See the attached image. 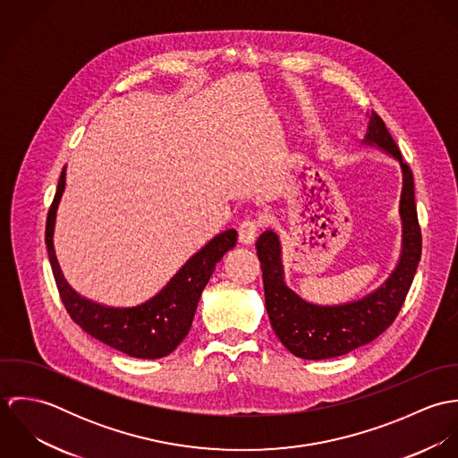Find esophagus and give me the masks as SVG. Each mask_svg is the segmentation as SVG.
<instances>
[{"instance_id":"34e87169","label":"esophagus","mask_w":458,"mask_h":458,"mask_svg":"<svg viewBox=\"0 0 458 458\" xmlns=\"http://www.w3.org/2000/svg\"><path fill=\"white\" fill-rule=\"evenodd\" d=\"M259 234V222L254 218H247L240 225V242L243 245H252Z\"/></svg>"}]
</instances>
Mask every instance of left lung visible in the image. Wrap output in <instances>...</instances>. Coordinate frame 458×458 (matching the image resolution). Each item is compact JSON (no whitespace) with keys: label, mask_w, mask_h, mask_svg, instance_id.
I'll return each instance as SVG.
<instances>
[{"label":"left lung","mask_w":458,"mask_h":458,"mask_svg":"<svg viewBox=\"0 0 458 458\" xmlns=\"http://www.w3.org/2000/svg\"><path fill=\"white\" fill-rule=\"evenodd\" d=\"M392 155L402 169V252L388 280L374 293L342 305H316L285 285L282 247L275 231H264L256 247L261 261L266 312L280 342L298 358L327 360L377 338L398 316L421 258V229L414 202V180L392 133L377 113L369 114L363 139Z\"/></svg>","instance_id":"left-lung-1"}]
</instances>
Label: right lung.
<instances>
[{
    "instance_id": "1",
    "label": "right lung",
    "mask_w": 458,
    "mask_h": 458,
    "mask_svg": "<svg viewBox=\"0 0 458 458\" xmlns=\"http://www.w3.org/2000/svg\"><path fill=\"white\" fill-rule=\"evenodd\" d=\"M65 174L64 167L56 196L47 213L46 245L68 316L93 338L131 358L157 360L171 354L189 335L200 293L215 271L216 262L234 249L238 233L227 229L216 234L180 267L160 293L137 307H106L95 303L68 285L55 254V222L65 191Z\"/></svg>"
}]
</instances>
